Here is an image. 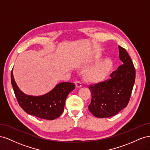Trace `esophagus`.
<instances>
[{
  "label": "esophagus",
  "instance_id": "obj_1",
  "mask_svg": "<svg viewBox=\"0 0 150 150\" xmlns=\"http://www.w3.org/2000/svg\"><path fill=\"white\" fill-rule=\"evenodd\" d=\"M75 84H76V88H78L82 87V83H81L79 81H76L75 82Z\"/></svg>",
  "mask_w": 150,
  "mask_h": 150
}]
</instances>
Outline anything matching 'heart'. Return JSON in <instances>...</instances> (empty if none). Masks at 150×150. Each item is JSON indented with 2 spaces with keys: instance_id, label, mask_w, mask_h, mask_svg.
Instances as JSON below:
<instances>
[{
  "instance_id": "1",
  "label": "heart",
  "mask_w": 150,
  "mask_h": 150,
  "mask_svg": "<svg viewBox=\"0 0 150 150\" xmlns=\"http://www.w3.org/2000/svg\"><path fill=\"white\" fill-rule=\"evenodd\" d=\"M112 68V61L106 58L90 68L86 73V78L93 83L100 82L109 74Z\"/></svg>"
}]
</instances>
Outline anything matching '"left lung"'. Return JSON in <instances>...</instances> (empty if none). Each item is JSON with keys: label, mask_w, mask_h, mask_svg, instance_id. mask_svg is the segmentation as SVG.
I'll return each instance as SVG.
<instances>
[{"label": "left lung", "mask_w": 150, "mask_h": 150, "mask_svg": "<svg viewBox=\"0 0 150 150\" xmlns=\"http://www.w3.org/2000/svg\"><path fill=\"white\" fill-rule=\"evenodd\" d=\"M118 48L122 64L112 72L109 79L89 86L92 98L88 108L95 117L115 116L129 103L134 84L135 69L126 50L121 46Z\"/></svg>", "instance_id": "8db88e82"}]
</instances>
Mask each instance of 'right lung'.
I'll return each instance as SVG.
<instances>
[{
	"label": "right lung",
	"instance_id": "1",
	"mask_svg": "<svg viewBox=\"0 0 150 150\" xmlns=\"http://www.w3.org/2000/svg\"><path fill=\"white\" fill-rule=\"evenodd\" d=\"M11 84L22 110L30 115L47 120L56 119L62 114L68 94L75 88L74 83L63 82L57 84L51 91L42 96L25 94L17 86L13 76V69Z\"/></svg>",
	"mask_w": 150,
	"mask_h": 150
}]
</instances>
